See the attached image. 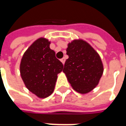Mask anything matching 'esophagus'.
Masks as SVG:
<instances>
[{"instance_id":"obj_1","label":"esophagus","mask_w":126,"mask_h":126,"mask_svg":"<svg viewBox=\"0 0 126 126\" xmlns=\"http://www.w3.org/2000/svg\"><path fill=\"white\" fill-rule=\"evenodd\" d=\"M60 61L62 62L63 64H64V63H65V58H62L60 60Z\"/></svg>"}]
</instances>
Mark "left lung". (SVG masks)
<instances>
[{
  "label": "left lung",
  "mask_w": 126,
  "mask_h": 126,
  "mask_svg": "<svg viewBox=\"0 0 126 126\" xmlns=\"http://www.w3.org/2000/svg\"><path fill=\"white\" fill-rule=\"evenodd\" d=\"M63 72L73 89L87 94L99 84L104 66L97 52L83 39H74L68 43Z\"/></svg>",
  "instance_id": "obj_1"
}]
</instances>
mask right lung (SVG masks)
Instances as JSON below:
<instances>
[{"label": "right lung", "instance_id": "obj_1", "mask_svg": "<svg viewBox=\"0 0 126 126\" xmlns=\"http://www.w3.org/2000/svg\"><path fill=\"white\" fill-rule=\"evenodd\" d=\"M50 44L46 38H38L24 53L19 66L25 86L39 98H46L53 93L57 74L64 67Z\"/></svg>", "mask_w": 126, "mask_h": 126}]
</instances>
